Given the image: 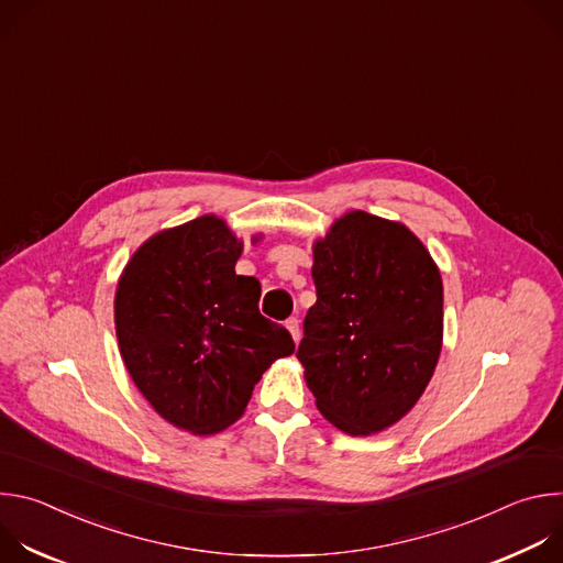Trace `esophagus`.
<instances>
[{
  "instance_id": "esophagus-1",
  "label": "esophagus",
  "mask_w": 563,
  "mask_h": 563,
  "mask_svg": "<svg viewBox=\"0 0 563 563\" xmlns=\"http://www.w3.org/2000/svg\"><path fill=\"white\" fill-rule=\"evenodd\" d=\"M285 325H287V330H289V334H291L294 343H298V341H300V323H298V318H294V316H291Z\"/></svg>"
}]
</instances>
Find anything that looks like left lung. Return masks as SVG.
<instances>
[{"mask_svg":"<svg viewBox=\"0 0 563 563\" xmlns=\"http://www.w3.org/2000/svg\"><path fill=\"white\" fill-rule=\"evenodd\" d=\"M316 302L296 352L316 408L350 437L404 419L443 345V280L421 240L354 209L313 240Z\"/></svg>","mask_w":563,"mask_h":563,"instance_id":"obj_1","label":"left lung"}]
</instances>
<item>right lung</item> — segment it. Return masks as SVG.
Listing matches in <instances>:
<instances>
[{
	"mask_svg": "<svg viewBox=\"0 0 563 563\" xmlns=\"http://www.w3.org/2000/svg\"><path fill=\"white\" fill-rule=\"evenodd\" d=\"M240 254L243 240L205 213L146 238L118 280L120 356L148 406L189 434L235 423L272 363L296 350L258 311L261 283L235 274Z\"/></svg>",
	"mask_w": 563,
	"mask_h": 563,
	"instance_id": "obj_1",
	"label": "right lung"
}]
</instances>
